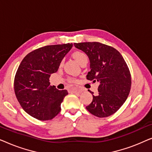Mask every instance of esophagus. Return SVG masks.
<instances>
[{"label": "esophagus", "instance_id": "obj_1", "mask_svg": "<svg viewBox=\"0 0 152 152\" xmlns=\"http://www.w3.org/2000/svg\"><path fill=\"white\" fill-rule=\"evenodd\" d=\"M71 91L72 92H81L82 90L80 88V87H78L77 86H75V85H73V86H71Z\"/></svg>", "mask_w": 152, "mask_h": 152}]
</instances>
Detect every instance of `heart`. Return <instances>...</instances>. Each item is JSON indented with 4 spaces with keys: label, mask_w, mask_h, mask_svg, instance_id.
<instances>
[{
    "label": "heart",
    "mask_w": 152,
    "mask_h": 152,
    "mask_svg": "<svg viewBox=\"0 0 152 152\" xmlns=\"http://www.w3.org/2000/svg\"><path fill=\"white\" fill-rule=\"evenodd\" d=\"M72 56H73V57L76 59V61H77L80 64H82V62L84 61H88V56H87L86 54L82 51H75L73 54H72ZM63 64H64V60H61V61L60 62V66L63 65ZM68 81H69V82H73L75 81V80L72 77H69L68 78Z\"/></svg>",
    "instance_id": "heart-1"
}]
</instances>
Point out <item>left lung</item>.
I'll return each mask as SVG.
<instances>
[{
  "label": "left lung",
  "instance_id": "8db88e82",
  "mask_svg": "<svg viewBox=\"0 0 152 152\" xmlns=\"http://www.w3.org/2000/svg\"><path fill=\"white\" fill-rule=\"evenodd\" d=\"M90 59L91 71L86 79L99 83L98 93L86 107L91 114L105 118L115 113L126 101L132 86L128 66L119 52L114 48L99 42L74 43Z\"/></svg>",
  "mask_w": 152,
  "mask_h": 152
}]
</instances>
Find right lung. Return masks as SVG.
Wrapping results in <instances>:
<instances>
[{
    "instance_id": "1",
    "label": "right lung",
    "mask_w": 152,
    "mask_h": 152,
    "mask_svg": "<svg viewBox=\"0 0 152 152\" xmlns=\"http://www.w3.org/2000/svg\"><path fill=\"white\" fill-rule=\"evenodd\" d=\"M72 47V43L45 45L30 52L20 64L14 77V92L21 107L32 117L49 120L61 111L68 91L50 86L49 78Z\"/></svg>"
}]
</instances>
